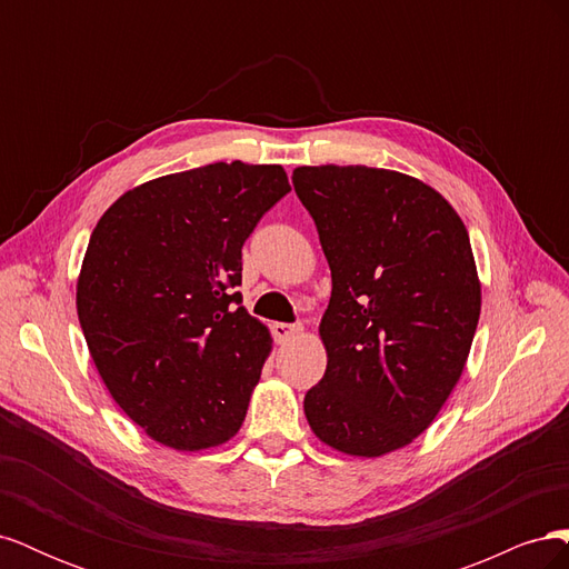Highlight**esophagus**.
<instances>
[{"label": "esophagus", "instance_id": "esophagus-1", "mask_svg": "<svg viewBox=\"0 0 569 569\" xmlns=\"http://www.w3.org/2000/svg\"><path fill=\"white\" fill-rule=\"evenodd\" d=\"M301 332H303L301 325H287V322H274L272 325V335H274V339H278L280 343L299 337Z\"/></svg>", "mask_w": 569, "mask_h": 569}]
</instances>
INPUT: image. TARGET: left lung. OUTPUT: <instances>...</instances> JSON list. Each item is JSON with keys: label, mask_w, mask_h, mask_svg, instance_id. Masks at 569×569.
<instances>
[{"label": "left lung", "mask_w": 569, "mask_h": 569, "mask_svg": "<svg viewBox=\"0 0 569 569\" xmlns=\"http://www.w3.org/2000/svg\"><path fill=\"white\" fill-rule=\"evenodd\" d=\"M291 180L332 270L318 330L327 368L306 420L339 453L399 451L468 363L481 311L468 230L437 189L399 170L301 166Z\"/></svg>", "instance_id": "8db88e82"}]
</instances>
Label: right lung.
Masks as SVG:
<instances>
[{
  "label": "right lung",
  "mask_w": 569,
  "mask_h": 569,
  "mask_svg": "<svg viewBox=\"0 0 569 569\" xmlns=\"http://www.w3.org/2000/svg\"><path fill=\"white\" fill-rule=\"evenodd\" d=\"M282 166L211 163L137 184L92 230L76 284L101 382L176 451L228 443L272 351L239 306L242 247L289 192Z\"/></svg>",
  "instance_id": "obj_1"
}]
</instances>
